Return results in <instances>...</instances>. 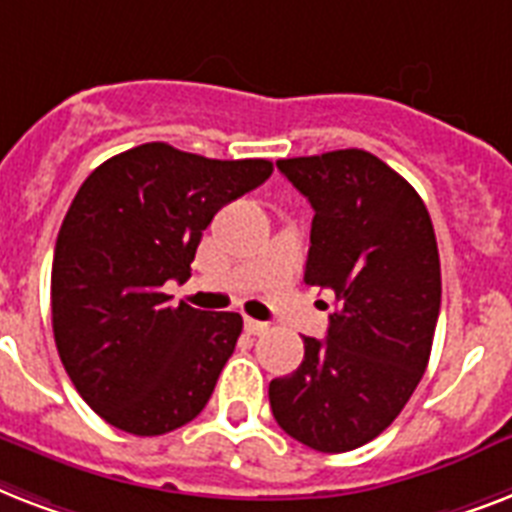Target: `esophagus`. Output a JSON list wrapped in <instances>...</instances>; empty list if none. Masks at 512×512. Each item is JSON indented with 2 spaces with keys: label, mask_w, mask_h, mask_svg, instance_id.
I'll return each mask as SVG.
<instances>
[{
  "label": "esophagus",
  "mask_w": 512,
  "mask_h": 512,
  "mask_svg": "<svg viewBox=\"0 0 512 512\" xmlns=\"http://www.w3.org/2000/svg\"><path fill=\"white\" fill-rule=\"evenodd\" d=\"M245 333H251V335H261V333H267L269 325L267 322H259V320H251V317H245Z\"/></svg>",
  "instance_id": "1"
}]
</instances>
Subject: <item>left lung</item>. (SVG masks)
<instances>
[{
    "label": "left lung",
    "instance_id": "left-lung-1",
    "mask_svg": "<svg viewBox=\"0 0 512 512\" xmlns=\"http://www.w3.org/2000/svg\"><path fill=\"white\" fill-rule=\"evenodd\" d=\"M277 169L314 208L306 285L335 293L325 341L269 383L282 431L317 452H349L394 423L431 357L441 264L415 187L367 150L285 158Z\"/></svg>",
    "mask_w": 512,
    "mask_h": 512
}]
</instances>
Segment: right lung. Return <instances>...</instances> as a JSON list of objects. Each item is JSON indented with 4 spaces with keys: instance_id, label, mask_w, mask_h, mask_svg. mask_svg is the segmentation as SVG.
<instances>
[{
    "instance_id": "right-lung-1",
    "label": "right lung",
    "mask_w": 512,
    "mask_h": 512,
    "mask_svg": "<svg viewBox=\"0 0 512 512\" xmlns=\"http://www.w3.org/2000/svg\"><path fill=\"white\" fill-rule=\"evenodd\" d=\"M272 174L264 158L214 161L147 142L97 166L63 219L52 261L57 354L105 423L161 436L198 418L243 317L171 304L222 206Z\"/></svg>"
}]
</instances>
